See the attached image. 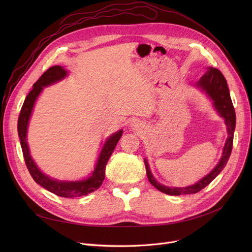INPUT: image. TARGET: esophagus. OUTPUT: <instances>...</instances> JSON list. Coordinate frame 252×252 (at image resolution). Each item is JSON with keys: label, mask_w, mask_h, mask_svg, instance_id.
Listing matches in <instances>:
<instances>
[{"label": "esophagus", "mask_w": 252, "mask_h": 252, "mask_svg": "<svg viewBox=\"0 0 252 252\" xmlns=\"http://www.w3.org/2000/svg\"><path fill=\"white\" fill-rule=\"evenodd\" d=\"M129 126H130V129L137 130V131H138V130H140V128H141L142 125L140 124V122H138V121H134V122H131V123H130Z\"/></svg>", "instance_id": "obj_1"}]
</instances>
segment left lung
<instances>
[{
    "label": "left lung",
    "instance_id": "8db88e82",
    "mask_svg": "<svg viewBox=\"0 0 252 252\" xmlns=\"http://www.w3.org/2000/svg\"><path fill=\"white\" fill-rule=\"evenodd\" d=\"M195 87L201 90L204 94L213 101V105L216 111L224 121V125L227 126L228 137L226 143L223 145L222 153L218 164L214 167L213 170L209 171V174H207L197 183L191 185V186L167 187L160 183H158L151 173L147 158H145L144 162L145 166H146V173L149 182L157 190H159L160 192L165 193L167 195H188L201 191L224 168L232 152L234 130L236 126V114L226 78H224V76L219 69L214 67H207V70L199 78V81L195 84Z\"/></svg>",
    "mask_w": 252,
    "mask_h": 252
}]
</instances>
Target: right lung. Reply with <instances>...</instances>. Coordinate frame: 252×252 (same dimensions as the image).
<instances>
[{
	"label": "right lung",
	"instance_id": "add662e5",
	"mask_svg": "<svg viewBox=\"0 0 252 252\" xmlns=\"http://www.w3.org/2000/svg\"><path fill=\"white\" fill-rule=\"evenodd\" d=\"M67 75L68 71L59 65L52 66V67H50L46 72L43 73V75L37 79V82L34 83V85L32 86V90L29 93V95L26 96L24 100L18 117L17 129L25 164L28 166L30 174L34 182L48 191L56 194L57 196L74 198L88 195L100 188L105 179L106 164H107L109 157L114 151L116 144L118 143L119 139L122 138L124 130L119 129L116 133L112 134L110 137L105 140L103 147L99 153L94 170L92 171L88 178L79 181H59L44 174L39 169V167H37L36 163L31 155L30 146L28 143V128L30 119L34 107V104L39 94L43 92L44 88L62 81Z\"/></svg>",
	"mask_w": 252,
	"mask_h": 252
}]
</instances>
